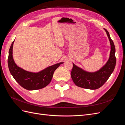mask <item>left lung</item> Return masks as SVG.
Returning a JSON list of instances; mask_svg holds the SVG:
<instances>
[{"label":"left lung","mask_w":125,"mask_h":125,"mask_svg":"<svg viewBox=\"0 0 125 125\" xmlns=\"http://www.w3.org/2000/svg\"><path fill=\"white\" fill-rule=\"evenodd\" d=\"M104 30L106 33L111 45L108 60L100 69L91 73L84 70L73 63L71 76L74 84L79 87L91 90L99 89L107 81L115 69L116 62L115 47L108 32L106 29Z\"/></svg>","instance_id":"8db88e82"}]
</instances>
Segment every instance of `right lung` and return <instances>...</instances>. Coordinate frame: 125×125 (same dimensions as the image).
Returning <instances> with one entry per match:
<instances>
[{"label":"right lung","mask_w":125,"mask_h":125,"mask_svg":"<svg viewBox=\"0 0 125 125\" xmlns=\"http://www.w3.org/2000/svg\"><path fill=\"white\" fill-rule=\"evenodd\" d=\"M14 41L11 45L9 51L8 64L10 73L19 84L28 90H36L46 86L51 82L54 71L63 63H56L37 73L24 70L15 63L13 58V46Z\"/></svg>","instance_id":"right-lung-1"}]
</instances>
